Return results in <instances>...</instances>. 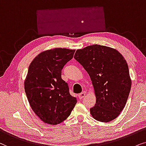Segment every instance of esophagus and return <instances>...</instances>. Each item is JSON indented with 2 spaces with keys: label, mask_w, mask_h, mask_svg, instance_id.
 Wrapping results in <instances>:
<instances>
[{
  "label": "esophagus",
  "mask_w": 146,
  "mask_h": 146,
  "mask_svg": "<svg viewBox=\"0 0 146 146\" xmlns=\"http://www.w3.org/2000/svg\"><path fill=\"white\" fill-rule=\"evenodd\" d=\"M85 96H86V93L85 92H82L80 94H79V98L81 100V99H83V98H85Z\"/></svg>",
  "instance_id": "1"
}]
</instances>
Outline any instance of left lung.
<instances>
[{
    "mask_svg": "<svg viewBox=\"0 0 146 146\" xmlns=\"http://www.w3.org/2000/svg\"><path fill=\"white\" fill-rule=\"evenodd\" d=\"M74 58L88 73L94 89L96 104L91 115L105 123L115 119L125 106L131 85L123 55L115 48L93 44L77 49Z\"/></svg>",
    "mask_w": 146,
    "mask_h": 146,
    "instance_id": "obj_1",
    "label": "left lung"
}]
</instances>
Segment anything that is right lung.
Listing matches in <instances>:
<instances>
[{
  "label": "right lung",
  "instance_id": "obj_1",
  "mask_svg": "<svg viewBox=\"0 0 146 146\" xmlns=\"http://www.w3.org/2000/svg\"><path fill=\"white\" fill-rule=\"evenodd\" d=\"M75 51L65 48L44 50L29 65L25 91L31 109L45 123L57 125L65 121L77 104L61 79L62 69Z\"/></svg>",
  "mask_w": 146,
  "mask_h": 146
}]
</instances>
